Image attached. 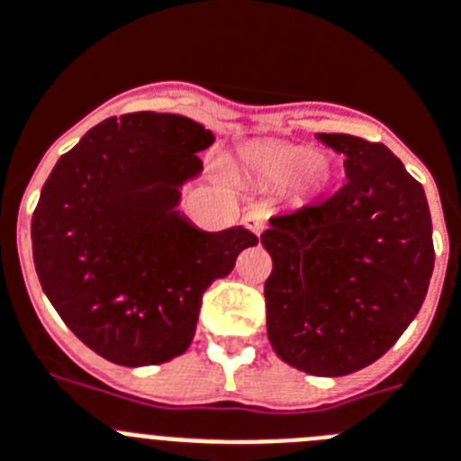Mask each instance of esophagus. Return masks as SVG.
<instances>
[{
  "label": "esophagus",
  "instance_id": "1",
  "mask_svg": "<svg viewBox=\"0 0 461 461\" xmlns=\"http://www.w3.org/2000/svg\"><path fill=\"white\" fill-rule=\"evenodd\" d=\"M242 221L251 233L260 235L265 230V223H267V214H265L263 208H251L247 214H244Z\"/></svg>",
  "mask_w": 461,
  "mask_h": 461
}]
</instances>
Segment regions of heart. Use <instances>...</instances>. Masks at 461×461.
Here are the masks:
<instances>
[{
  "label": "heart",
  "instance_id": "b5f03b06",
  "mask_svg": "<svg viewBox=\"0 0 461 461\" xmlns=\"http://www.w3.org/2000/svg\"><path fill=\"white\" fill-rule=\"evenodd\" d=\"M244 171L260 180L281 185L293 180L294 192L303 198H320L331 189L336 180L331 162L318 155L311 146L290 141H263L244 148L240 155Z\"/></svg>",
  "mask_w": 461,
  "mask_h": 461
}]
</instances>
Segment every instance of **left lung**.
<instances>
[{
  "label": "left lung",
  "mask_w": 461,
  "mask_h": 461,
  "mask_svg": "<svg viewBox=\"0 0 461 461\" xmlns=\"http://www.w3.org/2000/svg\"><path fill=\"white\" fill-rule=\"evenodd\" d=\"M318 139L345 155L348 183L327 201L269 219L260 242L274 352L315 377L357 373L393 348L428 294L432 217L423 185L384 143Z\"/></svg>",
  "instance_id": "left-lung-1"
}]
</instances>
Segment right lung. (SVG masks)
<instances>
[{
  "label": "right lung",
  "mask_w": 461,
  "mask_h": 461,
  "mask_svg": "<svg viewBox=\"0 0 461 461\" xmlns=\"http://www.w3.org/2000/svg\"><path fill=\"white\" fill-rule=\"evenodd\" d=\"M214 134L178 113L134 112L88 130L61 155L32 217L43 293L86 348L118 366L180 357L203 293L258 238L205 233L178 210L196 153Z\"/></svg>",
  "instance_id": "obj_1"
}]
</instances>
